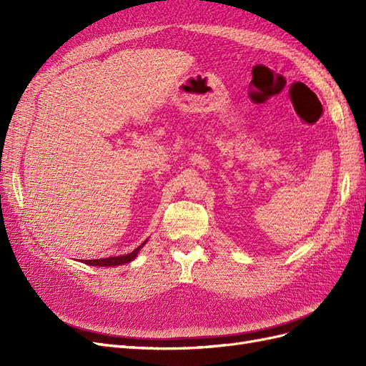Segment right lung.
Segmentation results:
<instances>
[{
	"instance_id": "right-lung-1",
	"label": "right lung",
	"mask_w": 366,
	"mask_h": 366,
	"mask_svg": "<svg viewBox=\"0 0 366 366\" xmlns=\"http://www.w3.org/2000/svg\"><path fill=\"white\" fill-rule=\"evenodd\" d=\"M147 242H148V239L145 242H142V244L137 249L132 250L131 253L122 254V257H109V258H101V259H82V262L86 265H93V267H113V265H124V264L134 261L137 258L140 249L145 246Z\"/></svg>"
}]
</instances>
